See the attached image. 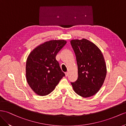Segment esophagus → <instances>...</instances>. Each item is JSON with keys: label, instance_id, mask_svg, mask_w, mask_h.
<instances>
[{"label": "esophagus", "instance_id": "34e87169", "mask_svg": "<svg viewBox=\"0 0 126 126\" xmlns=\"http://www.w3.org/2000/svg\"><path fill=\"white\" fill-rule=\"evenodd\" d=\"M65 76L67 77V76H68V72H65Z\"/></svg>", "mask_w": 126, "mask_h": 126}]
</instances>
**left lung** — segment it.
Returning <instances> with one entry per match:
<instances>
[{
    "label": "left lung",
    "instance_id": "left-lung-1",
    "mask_svg": "<svg viewBox=\"0 0 126 126\" xmlns=\"http://www.w3.org/2000/svg\"><path fill=\"white\" fill-rule=\"evenodd\" d=\"M76 54L78 79L71 82L74 91L83 97L96 94L101 88L106 75V66L101 50L86 39L70 41Z\"/></svg>",
    "mask_w": 126,
    "mask_h": 126
}]
</instances>
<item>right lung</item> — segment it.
<instances>
[{
	"label": "right lung",
	"mask_w": 126,
	"mask_h": 126,
	"mask_svg": "<svg viewBox=\"0 0 126 126\" xmlns=\"http://www.w3.org/2000/svg\"><path fill=\"white\" fill-rule=\"evenodd\" d=\"M66 44L64 40L46 41L35 48L28 56L26 78L35 94L40 96L50 94L65 76L56 56Z\"/></svg>",
	"instance_id": "add662e5"
}]
</instances>
